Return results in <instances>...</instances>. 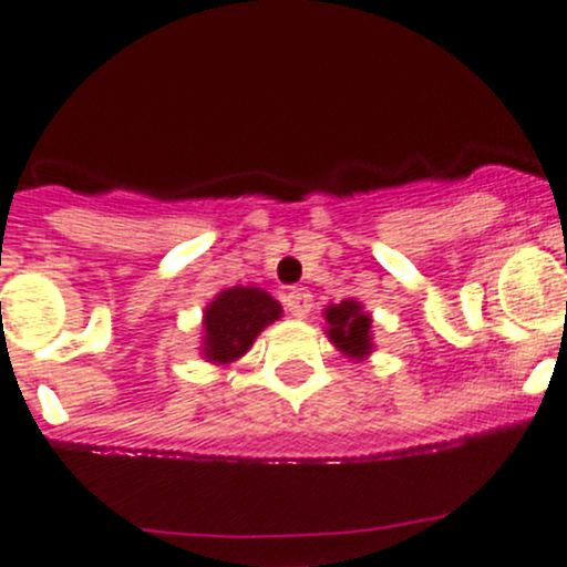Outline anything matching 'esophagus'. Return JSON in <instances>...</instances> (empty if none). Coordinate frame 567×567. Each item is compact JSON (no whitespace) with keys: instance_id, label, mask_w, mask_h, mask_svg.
<instances>
[{"instance_id":"34e87169","label":"esophagus","mask_w":567,"mask_h":567,"mask_svg":"<svg viewBox=\"0 0 567 567\" xmlns=\"http://www.w3.org/2000/svg\"><path fill=\"white\" fill-rule=\"evenodd\" d=\"M284 306L291 316H295V319H306V316L310 313V308H313V295H310L308 289H291V291H286Z\"/></svg>"}]
</instances>
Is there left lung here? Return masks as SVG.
Masks as SVG:
<instances>
[{"instance_id":"left-lung-1","label":"left lung","mask_w":567,"mask_h":567,"mask_svg":"<svg viewBox=\"0 0 567 567\" xmlns=\"http://www.w3.org/2000/svg\"><path fill=\"white\" fill-rule=\"evenodd\" d=\"M327 334L346 357L364 359L373 351V334H370V313H364L357 300H343L338 306L324 308Z\"/></svg>"}]
</instances>
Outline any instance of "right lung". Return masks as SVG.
I'll use <instances>...</instances> for the list:
<instances>
[{
	"instance_id": "1",
	"label": "right lung",
	"mask_w": 567,
	"mask_h": 567,
	"mask_svg": "<svg viewBox=\"0 0 567 567\" xmlns=\"http://www.w3.org/2000/svg\"><path fill=\"white\" fill-rule=\"evenodd\" d=\"M281 302L259 286H233L205 308L203 354L213 364H229L251 349L267 324L281 319Z\"/></svg>"
}]
</instances>
